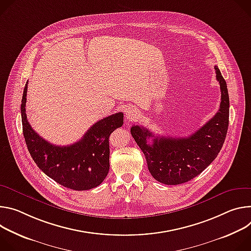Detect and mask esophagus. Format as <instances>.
<instances>
[{
    "mask_svg": "<svg viewBox=\"0 0 251 251\" xmlns=\"http://www.w3.org/2000/svg\"><path fill=\"white\" fill-rule=\"evenodd\" d=\"M138 118V110L131 107L126 110V119L129 121H134Z\"/></svg>",
    "mask_w": 251,
    "mask_h": 251,
    "instance_id": "obj_1",
    "label": "esophagus"
}]
</instances>
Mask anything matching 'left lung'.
I'll return each instance as SVG.
<instances>
[{
    "label": "left lung",
    "instance_id": "1",
    "mask_svg": "<svg viewBox=\"0 0 251 251\" xmlns=\"http://www.w3.org/2000/svg\"><path fill=\"white\" fill-rule=\"evenodd\" d=\"M221 101L215 116L186 137L155 136L148 128L133 126L130 133L143 151L151 175L157 181L176 185L201 174L215 159L226 137L229 119V97L226 81L215 66ZM153 137L150 145L147 138Z\"/></svg>",
    "mask_w": 251,
    "mask_h": 251
}]
</instances>
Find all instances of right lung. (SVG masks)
<instances>
[{
    "label": "right lung",
    "mask_w": 251,
    "mask_h": 251,
    "mask_svg": "<svg viewBox=\"0 0 251 251\" xmlns=\"http://www.w3.org/2000/svg\"><path fill=\"white\" fill-rule=\"evenodd\" d=\"M26 90L27 81L21 104L23 133L39 169L54 181L74 190H88L100 185L109 170L108 137L123 126L124 114L117 113L99 121L74 145L54 146L45 141L27 122Z\"/></svg>",
    "instance_id": "1"
}]
</instances>
